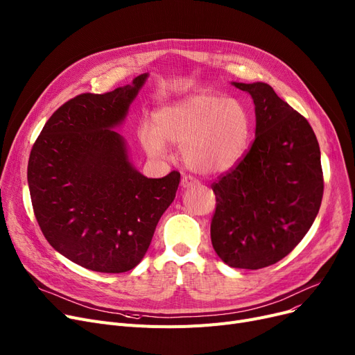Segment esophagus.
Listing matches in <instances>:
<instances>
[{
  "mask_svg": "<svg viewBox=\"0 0 355 355\" xmlns=\"http://www.w3.org/2000/svg\"><path fill=\"white\" fill-rule=\"evenodd\" d=\"M198 180H196L194 177H190V175H184L182 180H181V186L182 189H190V187H196L198 186Z\"/></svg>",
  "mask_w": 355,
  "mask_h": 355,
  "instance_id": "34e87169",
  "label": "esophagus"
}]
</instances>
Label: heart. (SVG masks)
I'll return each mask as SVG.
<instances>
[{
	"label": "heart",
	"instance_id": "heart-1",
	"mask_svg": "<svg viewBox=\"0 0 355 355\" xmlns=\"http://www.w3.org/2000/svg\"><path fill=\"white\" fill-rule=\"evenodd\" d=\"M251 130V113L242 101L200 92L162 107L155 114V128L144 125L139 139L152 157L162 155L165 144L180 146L191 171L213 175L238 164Z\"/></svg>",
	"mask_w": 355,
	"mask_h": 355
}]
</instances>
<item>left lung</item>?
<instances>
[{"instance_id":"left-lung-1","label":"left lung","mask_w":355,"mask_h":355,"mask_svg":"<svg viewBox=\"0 0 355 355\" xmlns=\"http://www.w3.org/2000/svg\"><path fill=\"white\" fill-rule=\"evenodd\" d=\"M255 105V139L213 182L211 245L234 268H264L290 254L315 222L322 196L320 149L302 114L266 83H232Z\"/></svg>"}]
</instances>
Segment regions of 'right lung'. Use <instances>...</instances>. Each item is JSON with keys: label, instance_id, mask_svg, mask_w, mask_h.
Masks as SVG:
<instances>
[{"label": "right lung", "instance_id": "1", "mask_svg": "<svg viewBox=\"0 0 355 355\" xmlns=\"http://www.w3.org/2000/svg\"><path fill=\"white\" fill-rule=\"evenodd\" d=\"M142 73L105 94H81L46 121L27 166L37 223L53 250L97 272H125L145 257L174 202L180 173L148 178L114 128L144 87Z\"/></svg>", "mask_w": 355, "mask_h": 355}]
</instances>
